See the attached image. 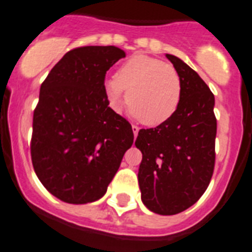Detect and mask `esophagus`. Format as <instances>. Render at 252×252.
Masks as SVG:
<instances>
[{"label": "esophagus", "mask_w": 252, "mask_h": 252, "mask_svg": "<svg viewBox=\"0 0 252 252\" xmlns=\"http://www.w3.org/2000/svg\"><path fill=\"white\" fill-rule=\"evenodd\" d=\"M132 132H134V136L136 138L138 136V132H139V127L136 125H132Z\"/></svg>", "instance_id": "34e87169"}]
</instances>
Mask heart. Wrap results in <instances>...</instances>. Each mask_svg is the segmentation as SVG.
I'll use <instances>...</instances> for the list:
<instances>
[{"label":"heart","mask_w":252,"mask_h":252,"mask_svg":"<svg viewBox=\"0 0 252 252\" xmlns=\"http://www.w3.org/2000/svg\"><path fill=\"white\" fill-rule=\"evenodd\" d=\"M104 91L116 111L126 100L131 114L147 126H158L174 116L182 99V80L170 64L147 55L126 60L104 82Z\"/></svg>","instance_id":"obj_1"}]
</instances>
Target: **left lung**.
Masks as SVG:
<instances>
[{"instance_id": "left-lung-1", "label": "left lung", "mask_w": 252, "mask_h": 252, "mask_svg": "<svg viewBox=\"0 0 252 252\" xmlns=\"http://www.w3.org/2000/svg\"><path fill=\"white\" fill-rule=\"evenodd\" d=\"M182 80V99L168 121L141 128L135 140L141 201L159 215L182 213L201 198L215 167V97L183 60L166 54Z\"/></svg>"}]
</instances>
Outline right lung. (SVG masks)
Masks as SVG:
<instances>
[{"instance_id":"obj_1","label":"right lung","mask_w":252,"mask_h":252,"mask_svg":"<svg viewBox=\"0 0 252 252\" xmlns=\"http://www.w3.org/2000/svg\"><path fill=\"white\" fill-rule=\"evenodd\" d=\"M125 56L116 46L76 47L41 85L31 157L39 182L64 202L101 198L134 143L130 122L108 107L104 91L107 70Z\"/></svg>"}]
</instances>
